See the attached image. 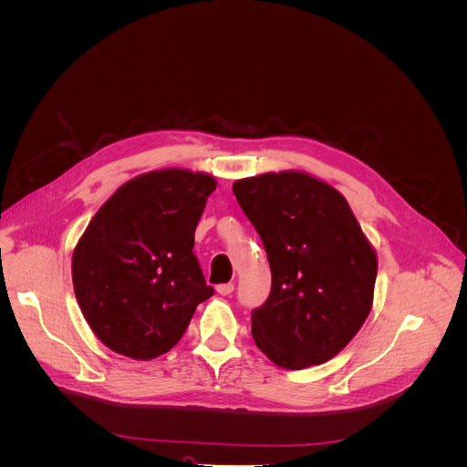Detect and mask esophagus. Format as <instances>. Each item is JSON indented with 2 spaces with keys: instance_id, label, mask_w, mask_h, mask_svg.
Returning a JSON list of instances; mask_svg holds the SVG:
<instances>
[{
  "instance_id": "esophagus-1",
  "label": "esophagus",
  "mask_w": 467,
  "mask_h": 467,
  "mask_svg": "<svg viewBox=\"0 0 467 467\" xmlns=\"http://www.w3.org/2000/svg\"><path fill=\"white\" fill-rule=\"evenodd\" d=\"M216 290H218L220 296H230L234 292V285H232V282H225V285H220Z\"/></svg>"
}]
</instances>
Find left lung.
<instances>
[{
    "mask_svg": "<svg viewBox=\"0 0 467 467\" xmlns=\"http://www.w3.org/2000/svg\"><path fill=\"white\" fill-rule=\"evenodd\" d=\"M257 230L273 286L251 333L276 366L302 370L341 352L372 307L378 261L345 196L304 173L234 182Z\"/></svg>",
    "mask_w": 467,
    "mask_h": 467,
    "instance_id": "obj_1",
    "label": "left lung"
}]
</instances>
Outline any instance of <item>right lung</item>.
<instances>
[{"mask_svg":"<svg viewBox=\"0 0 467 467\" xmlns=\"http://www.w3.org/2000/svg\"><path fill=\"white\" fill-rule=\"evenodd\" d=\"M214 189L210 175L151 171L122 185L89 222L74 251V290L110 350L136 360L163 355L214 294L192 251Z\"/></svg>","mask_w":467,"mask_h":467,"instance_id":"obj_1","label":"right lung"}]
</instances>
